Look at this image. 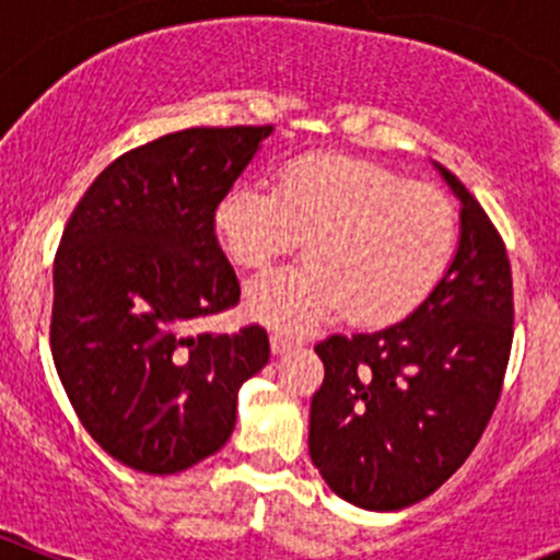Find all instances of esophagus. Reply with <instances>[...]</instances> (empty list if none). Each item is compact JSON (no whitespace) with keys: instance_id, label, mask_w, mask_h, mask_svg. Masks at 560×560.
<instances>
[{"instance_id":"1","label":"esophagus","mask_w":560,"mask_h":560,"mask_svg":"<svg viewBox=\"0 0 560 560\" xmlns=\"http://www.w3.org/2000/svg\"><path fill=\"white\" fill-rule=\"evenodd\" d=\"M292 347H295V338H292L290 332H284V330L270 332V349H273V354L290 352Z\"/></svg>"}]
</instances>
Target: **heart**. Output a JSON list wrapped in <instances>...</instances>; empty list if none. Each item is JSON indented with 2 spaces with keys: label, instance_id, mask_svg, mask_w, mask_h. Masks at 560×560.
Listing matches in <instances>:
<instances>
[{
  "label": "heart",
  "instance_id": "obj_1",
  "mask_svg": "<svg viewBox=\"0 0 560 560\" xmlns=\"http://www.w3.org/2000/svg\"><path fill=\"white\" fill-rule=\"evenodd\" d=\"M228 257L262 270L306 238L308 259L248 287L252 314L306 327L341 308L354 325L415 312L453 262L457 213L442 189L336 151L303 154L276 186L238 180L213 211Z\"/></svg>",
  "mask_w": 560,
  "mask_h": 560
}]
</instances>
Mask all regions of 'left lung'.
<instances>
[{"mask_svg":"<svg viewBox=\"0 0 560 560\" xmlns=\"http://www.w3.org/2000/svg\"><path fill=\"white\" fill-rule=\"evenodd\" d=\"M460 244L436 290L406 319L316 343L325 380L312 398L308 453L325 482L363 510H404L442 488L482 439L512 352V268L471 191Z\"/></svg>","mask_w":560,"mask_h":560,"instance_id":"1","label":"left lung"}]
</instances>
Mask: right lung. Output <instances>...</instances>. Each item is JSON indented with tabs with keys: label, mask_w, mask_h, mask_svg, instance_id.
Here are the masks:
<instances>
[{
	"label": "right lung",
	"mask_w": 560,
	"mask_h": 560,
	"mask_svg": "<svg viewBox=\"0 0 560 560\" xmlns=\"http://www.w3.org/2000/svg\"><path fill=\"white\" fill-rule=\"evenodd\" d=\"M273 132L191 127L113 160L78 200L54 259L50 352L89 436L145 474L224 447L238 389L268 363L259 325L191 336L238 306L213 211Z\"/></svg>",
	"instance_id": "1"
}]
</instances>
